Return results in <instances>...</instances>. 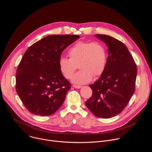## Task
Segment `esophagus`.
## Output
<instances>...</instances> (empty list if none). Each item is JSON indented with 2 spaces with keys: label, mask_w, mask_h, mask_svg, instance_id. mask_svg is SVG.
<instances>
[{
  "label": "esophagus",
  "mask_w": 152,
  "mask_h": 152,
  "mask_svg": "<svg viewBox=\"0 0 152 152\" xmlns=\"http://www.w3.org/2000/svg\"><path fill=\"white\" fill-rule=\"evenodd\" d=\"M73 86L74 88H77V89H79V88H82V86H80V85H73Z\"/></svg>",
  "instance_id": "obj_1"
}]
</instances>
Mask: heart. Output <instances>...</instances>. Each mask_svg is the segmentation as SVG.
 Instances as JSON below:
<instances>
[{"instance_id": "heart-1", "label": "heart", "mask_w": 152, "mask_h": 152, "mask_svg": "<svg viewBox=\"0 0 152 152\" xmlns=\"http://www.w3.org/2000/svg\"><path fill=\"white\" fill-rule=\"evenodd\" d=\"M70 58L61 57L58 66L62 75L67 79L72 76L76 65L80 69L72 79L74 83L81 85L92 80L93 76H100L106 64V50L99 41H78L69 49Z\"/></svg>"}]
</instances>
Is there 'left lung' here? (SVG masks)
<instances>
[{"instance_id":"left-lung-1","label":"left lung","mask_w":152,"mask_h":152,"mask_svg":"<svg viewBox=\"0 0 152 152\" xmlns=\"http://www.w3.org/2000/svg\"><path fill=\"white\" fill-rule=\"evenodd\" d=\"M94 36L106 45L108 57L99 79L89 85L93 94L85 105L95 116L110 118L120 114L132 97L137 67L124 43L109 35Z\"/></svg>"}]
</instances>
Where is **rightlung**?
Returning <instances> with one entry per match:
<instances>
[{
  "label": "right lung",
  "mask_w": 152,
  "mask_h": 152,
  "mask_svg": "<svg viewBox=\"0 0 152 152\" xmlns=\"http://www.w3.org/2000/svg\"><path fill=\"white\" fill-rule=\"evenodd\" d=\"M79 38L48 35L25 52L17 70L15 89L31 113L50 115L63 104L71 84L61 73L58 61L62 51Z\"/></svg>",
  "instance_id": "add662e5"
}]
</instances>
